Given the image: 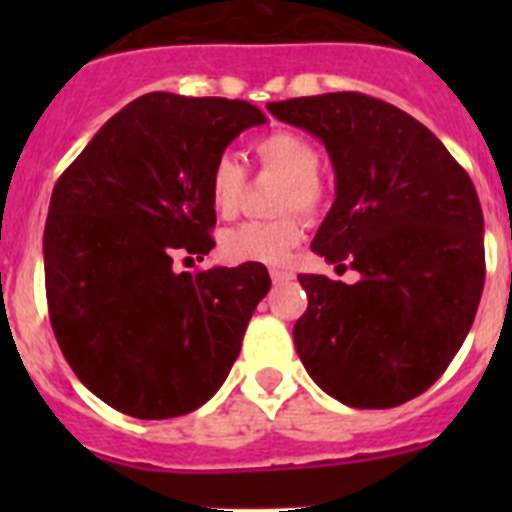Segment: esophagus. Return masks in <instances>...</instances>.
<instances>
[{"instance_id": "esophagus-1", "label": "esophagus", "mask_w": 512, "mask_h": 512, "mask_svg": "<svg viewBox=\"0 0 512 512\" xmlns=\"http://www.w3.org/2000/svg\"><path fill=\"white\" fill-rule=\"evenodd\" d=\"M287 279H292V274H289V271L271 269V282L274 284H282V282H287Z\"/></svg>"}]
</instances>
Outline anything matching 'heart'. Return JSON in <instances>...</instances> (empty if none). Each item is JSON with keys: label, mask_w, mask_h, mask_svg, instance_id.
Returning <instances> with one entry per match:
<instances>
[{"label": "heart", "mask_w": 512, "mask_h": 512, "mask_svg": "<svg viewBox=\"0 0 512 512\" xmlns=\"http://www.w3.org/2000/svg\"><path fill=\"white\" fill-rule=\"evenodd\" d=\"M253 153L266 171L284 179L277 212L287 215L277 220H248L235 225L223 235L220 248L225 259L235 264L282 266L305 235L295 210L302 215H315L323 205V189L318 182L320 156L310 140L289 130H277L259 138ZM243 189H246V169L228 153L217 156L207 176V197L212 210L220 217H233L241 205Z\"/></svg>", "instance_id": "b5f03b06"}]
</instances>
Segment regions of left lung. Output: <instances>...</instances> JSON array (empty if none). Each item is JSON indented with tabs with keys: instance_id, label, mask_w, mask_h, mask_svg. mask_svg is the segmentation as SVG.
<instances>
[{
	"instance_id": "left-lung-1",
	"label": "left lung",
	"mask_w": 512,
	"mask_h": 512,
	"mask_svg": "<svg viewBox=\"0 0 512 512\" xmlns=\"http://www.w3.org/2000/svg\"><path fill=\"white\" fill-rule=\"evenodd\" d=\"M320 140L336 200L312 251L356 284L300 274L295 348L320 390L348 408H397L446 372L485 287V220L472 179L423 122L359 92L269 102Z\"/></svg>"
}]
</instances>
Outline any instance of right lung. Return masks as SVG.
<instances>
[{"label": "right lung", "instance_id": "1", "mask_svg": "<svg viewBox=\"0 0 512 512\" xmlns=\"http://www.w3.org/2000/svg\"><path fill=\"white\" fill-rule=\"evenodd\" d=\"M266 115L223 97L151 92L104 122L53 187L45 295L76 377L143 420L205 405L241 354L271 287L261 264L174 271L215 248L207 176Z\"/></svg>", "mask_w": 512, "mask_h": 512}]
</instances>
